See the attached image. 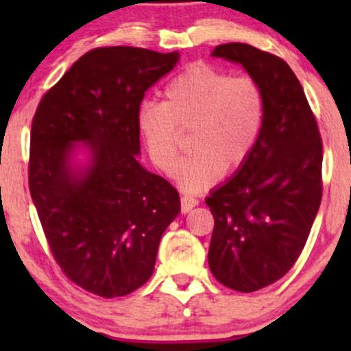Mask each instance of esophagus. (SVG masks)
Wrapping results in <instances>:
<instances>
[{
  "mask_svg": "<svg viewBox=\"0 0 351 351\" xmlns=\"http://www.w3.org/2000/svg\"><path fill=\"white\" fill-rule=\"evenodd\" d=\"M197 204H198L197 198H193L190 195H183L182 197V212H183V214H186V212L192 210V208L195 207Z\"/></svg>",
  "mask_w": 351,
  "mask_h": 351,
  "instance_id": "obj_1",
  "label": "esophagus"
}]
</instances>
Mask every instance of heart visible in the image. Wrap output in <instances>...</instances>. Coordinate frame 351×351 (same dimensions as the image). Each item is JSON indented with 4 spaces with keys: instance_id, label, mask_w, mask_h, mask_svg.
Returning a JSON list of instances; mask_svg holds the SVG:
<instances>
[{
    "instance_id": "b5f03b06",
    "label": "heart",
    "mask_w": 351,
    "mask_h": 351,
    "mask_svg": "<svg viewBox=\"0 0 351 351\" xmlns=\"http://www.w3.org/2000/svg\"><path fill=\"white\" fill-rule=\"evenodd\" d=\"M162 104H143L137 125L156 168L171 175L182 133L191 132L193 154L175 178L185 192H202L222 173L239 171L253 154L265 117L263 91L254 77L207 62H193L162 91Z\"/></svg>"
}]
</instances>
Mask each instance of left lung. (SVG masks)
<instances>
[{
	"mask_svg": "<svg viewBox=\"0 0 351 351\" xmlns=\"http://www.w3.org/2000/svg\"><path fill=\"white\" fill-rule=\"evenodd\" d=\"M239 62L265 100L260 139L246 165L205 204L214 215L208 267L215 280L247 293L293 267L323 197V141L302 84L278 56L247 44L217 45Z\"/></svg>",
	"mask_w": 351,
	"mask_h": 351,
	"instance_id": "obj_1",
	"label": "left lung"
}]
</instances>
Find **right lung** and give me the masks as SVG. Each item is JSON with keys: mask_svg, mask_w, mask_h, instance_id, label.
Instances as JSON below:
<instances>
[{"mask_svg": "<svg viewBox=\"0 0 351 351\" xmlns=\"http://www.w3.org/2000/svg\"><path fill=\"white\" fill-rule=\"evenodd\" d=\"M178 52L113 45L81 56L45 91L30 130L28 189L62 274L95 295L122 297L151 278L180 195L137 161V112L147 88L173 69ZM84 140L92 166H66Z\"/></svg>", "mask_w": 351, "mask_h": 351, "instance_id": "add662e5", "label": "right lung"}]
</instances>
